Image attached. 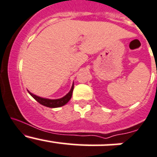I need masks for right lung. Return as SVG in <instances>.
Listing matches in <instances>:
<instances>
[{
    "label": "right lung",
    "instance_id": "add662e5",
    "mask_svg": "<svg viewBox=\"0 0 157 157\" xmlns=\"http://www.w3.org/2000/svg\"><path fill=\"white\" fill-rule=\"evenodd\" d=\"M74 89V83L72 84V88H71L70 91H69V93L66 94L64 97L61 98L59 99H49V98H41L40 96H37L36 94H33V93H31L30 91H28L29 94L35 99L36 101L39 102L40 105H43V106L48 107V108H59V107L63 106L66 104H67L69 102V101L70 100L71 98H72V91H73Z\"/></svg>",
    "mask_w": 157,
    "mask_h": 157
}]
</instances>
